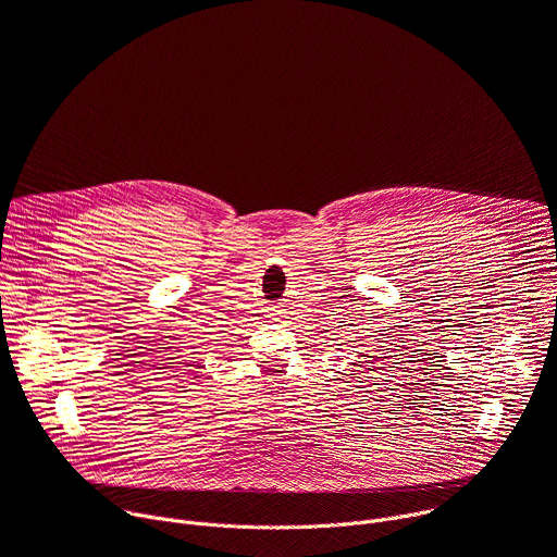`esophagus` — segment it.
<instances>
[{
    "label": "esophagus",
    "mask_w": 557,
    "mask_h": 557,
    "mask_svg": "<svg viewBox=\"0 0 557 557\" xmlns=\"http://www.w3.org/2000/svg\"><path fill=\"white\" fill-rule=\"evenodd\" d=\"M271 310V314H277V312H273V308H269Z\"/></svg>",
    "instance_id": "obj_1"
}]
</instances>
